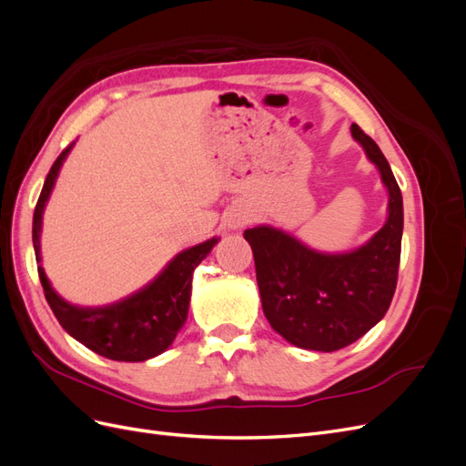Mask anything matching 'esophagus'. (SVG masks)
<instances>
[{"label": "esophagus", "mask_w": 466, "mask_h": 466, "mask_svg": "<svg viewBox=\"0 0 466 466\" xmlns=\"http://www.w3.org/2000/svg\"><path fill=\"white\" fill-rule=\"evenodd\" d=\"M245 219H233V228H238V225H243Z\"/></svg>", "instance_id": "obj_1"}]
</instances>
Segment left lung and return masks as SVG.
Instances as JSON below:
<instances>
[{
  "mask_svg": "<svg viewBox=\"0 0 466 466\" xmlns=\"http://www.w3.org/2000/svg\"><path fill=\"white\" fill-rule=\"evenodd\" d=\"M351 134L389 188V219L368 245L348 255H320L264 225L245 231L268 322L305 350L336 351L356 342L385 317L397 289L402 194L379 146L358 124Z\"/></svg>",
  "mask_w": 466,
  "mask_h": 466,
  "instance_id": "left-lung-1",
  "label": "left lung"
}]
</instances>
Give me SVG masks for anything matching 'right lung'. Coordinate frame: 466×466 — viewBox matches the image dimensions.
<instances>
[{
    "instance_id": "right-lung-1",
    "label": "right lung",
    "mask_w": 466,
    "mask_h": 466,
    "mask_svg": "<svg viewBox=\"0 0 466 466\" xmlns=\"http://www.w3.org/2000/svg\"><path fill=\"white\" fill-rule=\"evenodd\" d=\"M72 147L69 144L54 161L45 187L38 196L33 216V245L36 262L40 264V225L42 211L58 177L62 161ZM218 238L192 247L168 264L163 274L146 289L132 295L116 305L103 309H79L66 303L50 288L45 270L38 266V278L45 298L67 334L87 346L98 356L115 361H146L159 356L173 344L188 315L192 272L208 255Z\"/></svg>"
}]
</instances>
